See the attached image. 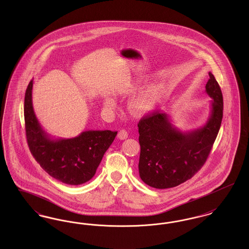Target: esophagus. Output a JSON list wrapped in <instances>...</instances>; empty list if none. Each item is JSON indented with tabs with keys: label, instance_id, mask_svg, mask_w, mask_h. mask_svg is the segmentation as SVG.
<instances>
[{
	"label": "esophagus",
	"instance_id": "esophagus-1",
	"mask_svg": "<svg viewBox=\"0 0 249 249\" xmlns=\"http://www.w3.org/2000/svg\"><path fill=\"white\" fill-rule=\"evenodd\" d=\"M118 137H119L120 140H124V139H127V138H128V132H127V130H119V134H118Z\"/></svg>",
	"mask_w": 249,
	"mask_h": 249
}]
</instances>
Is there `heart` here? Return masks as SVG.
I'll list each match as a JSON object with an SVG mask.
<instances>
[{
  "label": "heart",
  "instance_id": "obj_1",
  "mask_svg": "<svg viewBox=\"0 0 249 249\" xmlns=\"http://www.w3.org/2000/svg\"><path fill=\"white\" fill-rule=\"evenodd\" d=\"M142 83L143 81L142 79L135 80L131 85V89H137L141 87ZM164 91L165 86L160 82H155L147 85L131 101L130 106L131 111L139 115L153 111L162 98ZM105 106L109 109H113L116 107V101L111 97H107L105 100Z\"/></svg>",
  "mask_w": 249,
  "mask_h": 249
}]
</instances>
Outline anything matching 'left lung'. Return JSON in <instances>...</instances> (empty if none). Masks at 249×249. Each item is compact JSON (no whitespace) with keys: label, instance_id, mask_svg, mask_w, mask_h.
Returning <instances> with one entry per match:
<instances>
[{"label":"left lung","instance_id":"obj_1","mask_svg":"<svg viewBox=\"0 0 249 249\" xmlns=\"http://www.w3.org/2000/svg\"><path fill=\"white\" fill-rule=\"evenodd\" d=\"M205 91L212 98L211 112L199 129L182 132L168 115L155 110L138 123L139 175L155 189H169L192 178L205 163L220 129L223 117V97L212 72Z\"/></svg>","mask_w":249,"mask_h":249}]
</instances>
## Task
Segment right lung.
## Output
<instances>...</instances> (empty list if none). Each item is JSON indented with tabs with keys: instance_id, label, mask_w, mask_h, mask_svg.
Returning <instances> with one entry per match:
<instances>
[{
	"instance_id": "right-lung-1",
	"label": "right lung",
	"mask_w": 249,
	"mask_h": 249,
	"mask_svg": "<svg viewBox=\"0 0 249 249\" xmlns=\"http://www.w3.org/2000/svg\"><path fill=\"white\" fill-rule=\"evenodd\" d=\"M33 85H28L24 100L27 142L36 161L64 184L81 185L94 177L96 170L118 131L86 130L70 139H52L40 126L33 107Z\"/></svg>"
}]
</instances>
